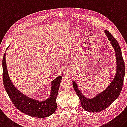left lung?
<instances>
[{"mask_svg": "<svg viewBox=\"0 0 127 127\" xmlns=\"http://www.w3.org/2000/svg\"><path fill=\"white\" fill-rule=\"evenodd\" d=\"M108 40L114 47L115 51L117 63V70L115 76L110 85L95 97L89 99L86 98L78 90L77 84L73 81V86L76 94L80 98L82 107L87 111L96 112L107 108L114 102L121 93L124 77L125 74V64L123 59L121 49L118 41L109 32L104 31Z\"/></svg>", "mask_w": 127, "mask_h": 127, "instance_id": "obj_1", "label": "left lung"}]
</instances>
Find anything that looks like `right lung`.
I'll list each match as a JSON object with an SVG mask.
<instances>
[{"instance_id":"right-lung-1","label":"right lung","mask_w":127,"mask_h":127,"mask_svg":"<svg viewBox=\"0 0 127 127\" xmlns=\"http://www.w3.org/2000/svg\"><path fill=\"white\" fill-rule=\"evenodd\" d=\"M2 65L4 86L13 105L17 109L32 117L40 118L47 117L55 112L57 108L56 100L63 74L54 79L52 82L51 92L50 98L43 101H38L24 95V94L20 92L12 84L7 71L5 53L2 60Z\"/></svg>"}]
</instances>
